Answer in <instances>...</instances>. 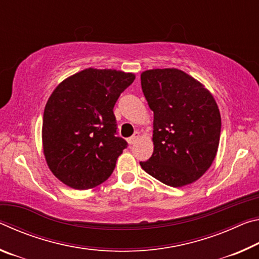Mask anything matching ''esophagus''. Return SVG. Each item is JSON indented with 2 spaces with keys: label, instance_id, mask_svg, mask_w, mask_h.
<instances>
[{
  "label": "esophagus",
  "instance_id": "obj_1",
  "mask_svg": "<svg viewBox=\"0 0 259 259\" xmlns=\"http://www.w3.org/2000/svg\"><path fill=\"white\" fill-rule=\"evenodd\" d=\"M139 133H137V131H136V133L131 136L130 138H128V143H129V145H134V144L137 142L138 140V138H139Z\"/></svg>",
  "mask_w": 259,
  "mask_h": 259
}]
</instances>
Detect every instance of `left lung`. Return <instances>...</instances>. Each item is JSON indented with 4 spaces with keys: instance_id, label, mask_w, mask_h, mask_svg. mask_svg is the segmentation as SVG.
<instances>
[{
    "instance_id": "obj_1",
    "label": "left lung",
    "mask_w": 259,
    "mask_h": 259,
    "mask_svg": "<svg viewBox=\"0 0 259 259\" xmlns=\"http://www.w3.org/2000/svg\"><path fill=\"white\" fill-rule=\"evenodd\" d=\"M143 94L154 113V151L140 166L171 187L194 183L210 168L221 137V113L212 95L177 68L140 75Z\"/></svg>"
}]
</instances>
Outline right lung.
<instances>
[{
	"mask_svg": "<svg viewBox=\"0 0 259 259\" xmlns=\"http://www.w3.org/2000/svg\"><path fill=\"white\" fill-rule=\"evenodd\" d=\"M134 80L133 73L87 68L54 90L43 114L42 142L47 163L60 182L88 190L111 176L128 146L115 136L113 108Z\"/></svg>",
	"mask_w": 259,
	"mask_h": 259,
	"instance_id": "1",
	"label": "right lung"
}]
</instances>
